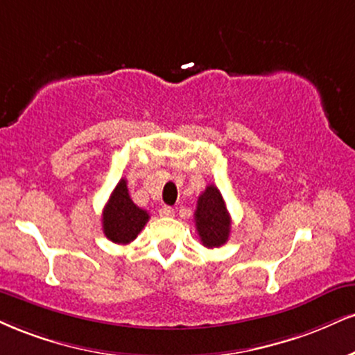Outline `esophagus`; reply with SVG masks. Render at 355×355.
Returning <instances> with one entry per match:
<instances>
[{
  "mask_svg": "<svg viewBox=\"0 0 355 355\" xmlns=\"http://www.w3.org/2000/svg\"><path fill=\"white\" fill-rule=\"evenodd\" d=\"M159 213H160V216H175V210L172 207H162Z\"/></svg>",
  "mask_w": 355,
  "mask_h": 355,
  "instance_id": "34e87169",
  "label": "esophagus"
}]
</instances>
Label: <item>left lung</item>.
<instances>
[{"label": "left lung", "instance_id": "obj_1", "mask_svg": "<svg viewBox=\"0 0 355 355\" xmlns=\"http://www.w3.org/2000/svg\"><path fill=\"white\" fill-rule=\"evenodd\" d=\"M195 226L200 240L207 248H220L228 241L232 230L230 216L223 196L215 185H208L198 196L195 210Z\"/></svg>", "mask_w": 355, "mask_h": 355}]
</instances>
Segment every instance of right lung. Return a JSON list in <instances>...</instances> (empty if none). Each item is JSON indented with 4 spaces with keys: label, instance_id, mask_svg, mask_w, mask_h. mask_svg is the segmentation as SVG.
Masks as SVG:
<instances>
[{
    "label": "right lung",
    "instance_id": "obj_1",
    "mask_svg": "<svg viewBox=\"0 0 355 355\" xmlns=\"http://www.w3.org/2000/svg\"><path fill=\"white\" fill-rule=\"evenodd\" d=\"M148 218H150L148 213L132 202L129 189H127V180L122 178L102 211L104 234L117 245H129L130 241L135 240L137 234L142 232Z\"/></svg>",
    "mask_w": 355,
    "mask_h": 355
}]
</instances>
